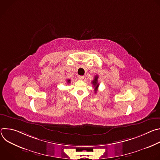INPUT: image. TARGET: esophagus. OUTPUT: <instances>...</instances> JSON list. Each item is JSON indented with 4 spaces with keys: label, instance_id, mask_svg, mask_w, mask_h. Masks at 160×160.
I'll return each mask as SVG.
<instances>
[{
    "label": "esophagus",
    "instance_id": "34e87169",
    "mask_svg": "<svg viewBox=\"0 0 160 160\" xmlns=\"http://www.w3.org/2000/svg\"><path fill=\"white\" fill-rule=\"evenodd\" d=\"M78 79L79 80H83V78H84V77L83 76H78Z\"/></svg>",
    "mask_w": 160,
    "mask_h": 160
}]
</instances>
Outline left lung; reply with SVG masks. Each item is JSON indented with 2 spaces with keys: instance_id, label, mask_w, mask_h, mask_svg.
<instances>
[{
  "instance_id": "left-lung-1",
  "label": "left lung",
  "mask_w": 160,
  "mask_h": 160,
  "mask_svg": "<svg viewBox=\"0 0 160 160\" xmlns=\"http://www.w3.org/2000/svg\"><path fill=\"white\" fill-rule=\"evenodd\" d=\"M98 76L96 75V76L94 77V80H92V83L93 84L94 87H95V88H94L95 93L97 92V90H98V87H99V83H98Z\"/></svg>"
}]
</instances>
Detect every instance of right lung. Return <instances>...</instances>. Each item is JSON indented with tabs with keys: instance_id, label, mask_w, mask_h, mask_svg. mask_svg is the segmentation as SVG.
I'll use <instances>...</instances> for the list:
<instances>
[{
	"instance_id": "add662e5",
	"label": "right lung",
	"mask_w": 160,
	"mask_h": 160,
	"mask_svg": "<svg viewBox=\"0 0 160 160\" xmlns=\"http://www.w3.org/2000/svg\"><path fill=\"white\" fill-rule=\"evenodd\" d=\"M70 82H71V80H70V79H68V80H66V82H67L68 83H70Z\"/></svg>"
}]
</instances>
